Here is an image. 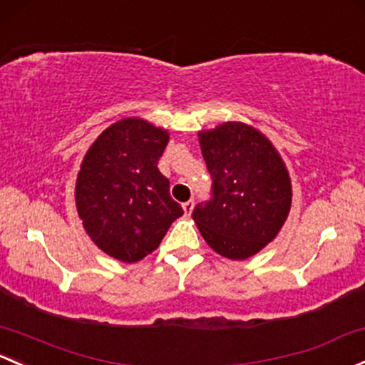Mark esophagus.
Wrapping results in <instances>:
<instances>
[{"label": "esophagus", "instance_id": "1", "mask_svg": "<svg viewBox=\"0 0 365 365\" xmlns=\"http://www.w3.org/2000/svg\"><path fill=\"white\" fill-rule=\"evenodd\" d=\"M182 208H183V212H185L187 217H189V215L192 213V210H194V201H187V202H183Z\"/></svg>", "mask_w": 365, "mask_h": 365}]
</instances>
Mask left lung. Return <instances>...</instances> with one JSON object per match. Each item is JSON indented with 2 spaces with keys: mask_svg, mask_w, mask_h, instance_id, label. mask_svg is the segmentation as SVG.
Here are the masks:
<instances>
[{
  "mask_svg": "<svg viewBox=\"0 0 365 365\" xmlns=\"http://www.w3.org/2000/svg\"><path fill=\"white\" fill-rule=\"evenodd\" d=\"M213 197L192 218L218 255L245 260L278 236L292 206V183L269 138L245 122L199 131Z\"/></svg>",
  "mask_w": 365,
  "mask_h": 365,
  "instance_id": "8db88e82",
  "label": "left lung"
}]
</instances>
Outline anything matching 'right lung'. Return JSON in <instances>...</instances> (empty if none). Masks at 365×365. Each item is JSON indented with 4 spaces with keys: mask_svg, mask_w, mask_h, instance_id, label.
Returning a JSON list of instances; mask_svg holds the SVG:
<instances>
[{
    "mask_svg": "<svg viewBox=\"0 0 365 365\" xmlns=\"http://www.w3.org/2000/svg\"><path fill=\"white\" fill-rule=\"evenodd\" d=\"M168 129L128 117L96 138L76 175L75 202L92 243L120 262L152 253L183 210L170 195L157 160Z\"/></svg>",
    "mask_w": 365,
    "mask_h": 365,
    "instance_id": "add662e5",
    "label": "right lung"
}]
</instances>
